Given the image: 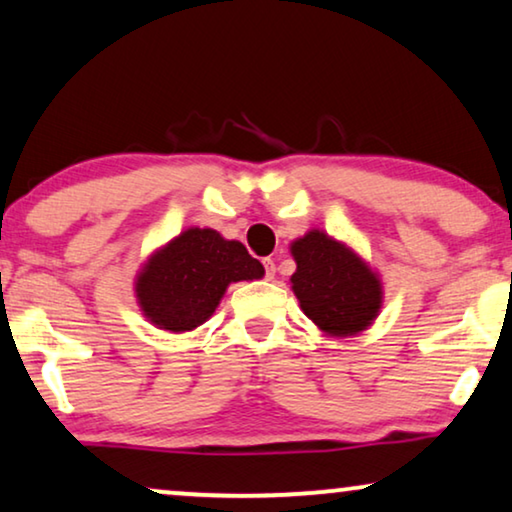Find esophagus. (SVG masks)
I'll return each mask as SVG.
<instances>
[{"label":"esophagus","mask_w":512,"mask_h":512,"mask_svg":"<svg viewBox=\"0 0 512 512\" xmlns=\"http://www.w3.org/2000/svg\"><path fill=\"white\" fill-rule=\"evenodd\" d=\"M263 268H265V279H272L274 272H277V268H274V261L272 258H265L263 261Z\"/></svg>","instance_id":"obj_1"}]
</instances>
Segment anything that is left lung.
I'll list each match as a JSON object with an SVG mask.
<instances>
[{"instance_id": "1", "label": "left lung", "mask_w": 512, "mask_h": 512, "mask_svg": "<svg viewBox=\"0 0 512 512\" xmlns=\"http://www.w3.org/2000/svg\"><path fill=\"white\" fill-rule=\"evenodd\" d=\"M298 263L291 288L305 311L330 337L367 330L383 305V286L362 258L323 231H309L291 244Z\"/></svg>"}]
</instances>
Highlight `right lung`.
Masks as SVG:
<instances>
[{
    "label": "right lung",
    "mask_w": 512,
    "mask_h": 512,
    "mask_svg": "<svg viewBox=\"0 0 512 512\" xmlns=\"http://www.w3.org/2000/svg\"><path fill=\"white\" fill-rule=\"evenodd\" d=\"M263 274L242 242L224 240L212 228H187L147 258L136 277V298L152 325L189 332L214 314L228 284Z\"/></svg>",
    "instance_id": "obj_1"
}]
</instances>
